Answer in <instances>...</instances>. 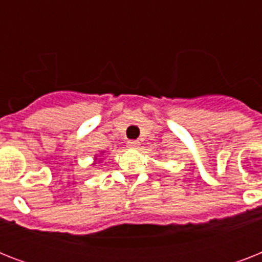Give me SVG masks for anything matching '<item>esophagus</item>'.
<instances>
[{"label":"esophagus","mask_w":262,"mask_h":262,"mask_svg":"<svg viewBox=\"0 0 262 262\" xmlns=\"http://www.w3.org/2000/svg\"><path fill=\"white\" fill-rule=\"evenodd\" d=\"M140 145V143L137 141V140H129L127 141V147L129 148H137Z\"/></svg>","instance_id":"obj_1"}]
</instances>
